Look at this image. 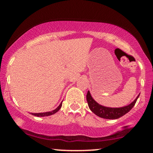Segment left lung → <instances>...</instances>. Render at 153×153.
Here are the masks:
<instances>
[{
	"instance_id": "left-lung-1",
	"label": "left lung",
	"mask_w": 153,
	"mask_h": 153,
	"mask_svg": "<svg viewBox=\"0 0 153 153\" xmlns=\"http://www.w3.org/2000/svg\"><path fill=\"white\" fill-rule=\"evenodd\" d=\"M139 96H140V94L138 95L137 97L136 98V99L132 103H131L128 106L121 107V108H109V107L103 106L101 105H99L93 99L89 91H88L87 93L86 99L89 108L94 112L95 114L103 119H116L120 118L121 117L128 113L135 105Z\"/></svg>"
}]
</instances>
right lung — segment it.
I'll return each mask as SVG.
<instances>
[{
  "mask_svg": "<svg viewBox=\"0 0 153 153\" xmlns=\"http://www.w3.org/2000/svg\"><path fill=\"white\" fill-rule=\"evenodd\" d=\"M62 107V103L59 104V106L57 107V108H55V109L52 111H49V112H45V113H31V114L34 115V116H36V117H47V116H50V115H52L54 114H55L56 112H57L60 109V108Z\"/></svg>",
  "mask_w": 153,
  "mask_h": 153,
  "instance_id": "1",
  "label": "right lung"
}]
</instances>
